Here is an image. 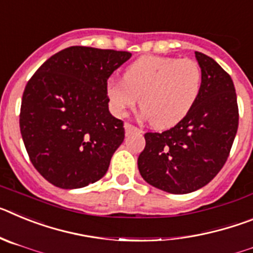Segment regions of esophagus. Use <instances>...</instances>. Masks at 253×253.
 Listing matches in <instances>:
<instances>
[{"label":"esophagus","mask_w":253,"mask_h":253,"mask_svg":"<svg viewBox=\"0 0 253 253\" xmlns=\"http://www.w3.org/2000/svg\"><path fill=\"white\" fill-rule=\"evenodd\" d=\"M124 128H125V133H126V134L134 133V131H138V133H142V129L137 128V126H134V125L130 124V123H125Z\"/></svg>","instance_id":"1"}]
</instances>
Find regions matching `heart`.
<instances>
[{"instance_id": "obj_1", "label": "heart", "mask_w": 253, "mask_h": 253, "mask_svg": "<svg viewBox=\"0 0 253 253\" xmlns=\"http://www.w3.org/2000/svg\"><path fill=\"white\" fill-rule=\"evenodd\" d=\"M196 60L147 55L126 67L124 81H110L106 92L111 107L123 115L135 105L157 128L177 124L189 114L202 88Z\"/></svg>"}]
</instances>
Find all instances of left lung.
I'll return each instance as SVG.
<instances>
[{
	"mask_svg": "<svg viewBox=\"0 0 253 253\" xmlns=\"http://www.w3.org/2000/svg\"><path fill=\"white\" fill-rule=\"evenodd\" d=\"M202 68L200 93L184 119L162 133L144 134L140 175L152 186L187 194L205 186L223 169L238 129V104L231 76L213 58L195 51Z\"/></svg>",
	"mask_w": 253,
	"mask_h": 253,
	"instance_id": "obj_1",
	"label": "left lung"
}]
</instances>
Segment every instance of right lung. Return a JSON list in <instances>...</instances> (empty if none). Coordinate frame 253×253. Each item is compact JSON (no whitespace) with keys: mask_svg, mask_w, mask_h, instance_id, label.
<instances>
[{"mask_svg":"<svg viewBox=\"0 0 253 253\" xmlns=\"http://www.w3.org/2000/svg\"><path fill=\"white\" fill-rule=\"evenodd\" d=\"M131 53L69 46L31 76L20 109V131L33 166L60 189L93 184L124 140L123 120L109 111L107 80Z\"/></svg>","mask_w":253,"mask_h":253,"instance_id":"add662e5","label":"right lung"}]
</instances>
